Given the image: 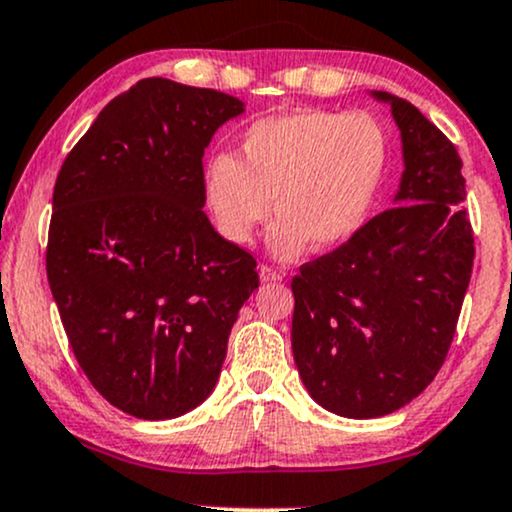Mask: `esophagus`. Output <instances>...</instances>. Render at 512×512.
<instances>
[{"instance_id": "34e87169", "label": "esophagus", "mask_w": 512, "mask_h": 512, "mask_svg": "<svg viewBox=\"0 0 512 512\" xmlns=\"http://www.w3.org/2000/svg\"><path fill=\"white\" fill-rule=\"evenodd\" d=\"M258 275H261V282H280L282 280V273L280 270H275L273 266H261Z\"/></svg>"}]
</instances>
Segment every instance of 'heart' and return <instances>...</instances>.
<instances>
[{
  "label": "heart",
  "mask_w": 512,
  "mask_h": 512,
  "mask_svg": "<svg viewBox=\"0 0 512 512\" xmlns=\"http://www.w3.org/2000/svg\"><path fill=\"white\" fill-rule=\"evenodd\" d=\"M389 168V137L375 116L299 109L244 130L239 159L216 154L204 168V201L225 239L249 244L270 218V254L292 261L334 249L368 220ZM274 204H269V199Z\"/></svg>",
  "instance_id": "heart-1"
}]
</instances>
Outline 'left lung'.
Here are the masks:
<instances>
[{"label":"left lung","instance_id":"8db88e82","mask_svg":"<svg viewBox=\"0 0 512 512\" xmlns=\"http://www.w3.org/2000/svg\"><path fill=\"white\" fill-rule=\"evenodd\" d=\"M372 97L401 130L396 206L292 280L301 380L325 410L356 420L394 413L437 377L475 261L453 142L406 99Z\"/></svg>","mask_w":512,"mask_h":512}]
</instances>
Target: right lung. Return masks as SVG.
I'll return each instance as SVG.
<instances>
[{
    "mask_svg": "<svg viewBox=\"0 0 512 512\" xmlns=\"http://www.w3.org/2000/svg\"><path fill=\"white\" fill-rule=\"evenodd\" d=\"M244 113L225 92L144 78L104 106L54 185L47 280L92 387L142 420L216 387L256 258L213 230L204 149Z\"/></svg>",
    "mask_w": 512,
    "mask_h": 512,
    "instance_id": "right-lung-1",
    "label": "right lung"
}]
</instances>
